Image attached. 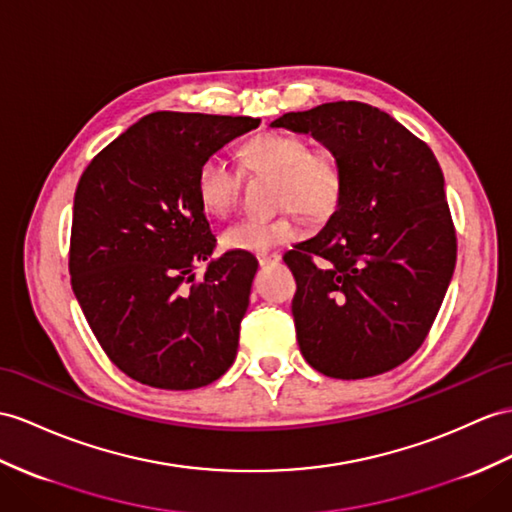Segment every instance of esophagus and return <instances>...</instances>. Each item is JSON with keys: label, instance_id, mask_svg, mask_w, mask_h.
<instances>
[{"label": "esophagus", "instance_id": "34e87169", "mask_svg": "<svg viewBox=\"0 0 512 512\" xmlns=\"http://www.w3.org/2000/svg\"><path fill=\"white\" fill-rule=\"evenodd\" d=\"M280 260V254H276V252H265V254H258V263L260 265H271V263H278Z\"/></svg>", "mask_w": 512, "mask_h": 512}]
</instances>
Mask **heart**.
<instances>
[{
	"instance_id": "obj_1",
	"label": "heart",
	"mask_w": 512,
	"mask_h": 512,
	"mask_svg": "<svg viewBox=\"0 0 512 512\" xmlns=\"http://www.w3.org/2000/svg\"><path fill=\"white\" fill-rule=\"evenodd\" d=\"M239 165L249 176H273V202L284 208L280 217H249L223 230L221 245L230 252H265L302 234L304 213L328 219L345 193V171L332 147H310L308 139L291 132H265L241 145ZM245 176L223 156L202 160L195 176L197 197L206 213L226 217L241 199Z\"/></svg>"
}]
</instances>
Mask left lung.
I'll list each match as a JSON object with an SVG mask.
<instances>
[{
  "label": "left lung",
  "instance_id": "8db88e82",
  "mask_svg": "<svg viewBox=\"0 0 512 512\" xmlns=\"http://www.w3.org/2000/svg\"><path fill=\"white\" fill-rule=\"evenodd\" d=\"M332 147L345 193L323 230L284 254L299 352L323 376H380L413 356L456 267L432 149L380 108L330 102L271 123Z\"/></svg>",
  "mask_w": 512,
  "mask_h": 512
}]
</instances>
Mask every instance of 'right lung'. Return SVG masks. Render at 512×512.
Instances as JSON below:
<instances>
[{"label": "right lung", "instance_id": "1", "mask_svg": "<svg viewBox=\"0 0 512 512\" xmlns=\"http://www.w3.org/2000/svg\"><path fill=\"white\" fill-rule=\"evenodd\" d=\"M258 126L252 117L152 112L82 173L71 286L106 356L136 382L189 391L234 363L258 260L213 258L217 239L195 176L204 158Z\"/></svg>", "mask_w": 512, "mask_h": 512}]
</instances>
